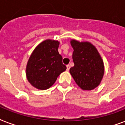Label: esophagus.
<instances>
[{"label":"esophagus","instance_id":"esophagus-1","mask_svg":"<svg viewBox=\"0 0 125 125\" xmlns=\"http://www.w3.org/2000/svg\"><path fill=\"white\" fill-rule=\"evenodd\" d=\"M67 70L69 71V69H70V65H67Z\"/></svg>","mask_w":125,"mask_h":125}]
</instances>
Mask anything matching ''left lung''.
<instances>
[{
	"label": "left lung",
	"instance_id": "left-lung-1",
	"mask_svg": "<svg viewBox=\"0 0 125 125\" xmlns=\"http://www.w3.org/2000/svg\"><path fill=\"white\" fill-rule=\"evenodd\" d=\"M74 65L69 70L76 84L82 89L90 91L99 86L104 74V65L97 48L89 42L71 40Z\"/></svg>",
	"mask_w": 125,
	"mask_h": 125
}]
</instances>
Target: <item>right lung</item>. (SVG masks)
Segmentation results:
<instances>
[{
	"mask_svg": "<svg viewBox=\"0 0 125 125\" xmlns=\"http://www.w3.org/2000/svg\"><path fill=\"white\" fill-rule=\"evenodd\" d=\"M60 42L50 39L40 43L28 59L26 76L29 83L38 89H49L58 76L66 70L58 49Z\"/></svg>",
	"mask_w": 125,
	"mask_h": 125,
	"instance_id": "add662e5",
	"label": "right lung"
}]
</instances>
